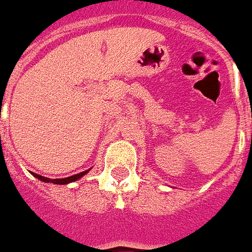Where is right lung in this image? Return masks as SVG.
I'll list each match as a JSON object with an SVG mask.
<instances>
[{
	"label": "right lung",
	"instance_id": "add662e5",
	"mask_svg": "<svg viewBox=\"0 0 252 252\" xmlns=\"http://www.w3.org/2000/svg\"><path fill=\"white\" fill-rule=\"evenodd\" d=\"M88 172H90V169H88V170H84V172H82V173H78V174H75V175H71V177H66V178H61V179L46 178V177H42V175L35 174V173H32V174L34 175L35 178L39 179V181L46 182V183H54V185H67V183H71V182L78 181V179L82 178V177H83V175H86Z\"/></svg>",
	"mask_w": 252,
	"mask_h": 252
}]
</instances>
